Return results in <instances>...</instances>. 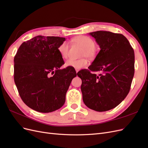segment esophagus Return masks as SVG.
Instances as JSON below:
<instances>
[{"instance_id":"obj_1","label":"esophagus","mask_w":148,"mask_h":148,"mask_svg":"<svg viewBox=\"0 0 148 148\" xmlns=\"http://www.w3.org/2000/svg\"><path fill=\"white\" fill-rule=\"evenodd\" d=\"M79 71V70L78 69H76V72H77V73H78V71Z\"/></svg>"}]
</instances>
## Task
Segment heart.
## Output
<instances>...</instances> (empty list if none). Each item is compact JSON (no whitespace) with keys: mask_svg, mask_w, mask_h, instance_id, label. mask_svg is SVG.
<instances>
[{"mask_svg":"<svg viewBox=\"0 0 148 148\" xmlns=\"http://www.w3.org/2000/svg\"><path fill=\"white\" fill-rule=\"evenodd\" d=\"M74 42L77 43L83 48L82 56L86 57L88 59H92L96 55L95 41L91 38L88 36H78L73 39ZM69 45L67 42H62L58 47V51L62 57L66 59L69 56ZM87 60L85 59L79 60L69 59L65 62L66 66H70L75 69H80L87 65Z\"/></svg>","mask_w":148,"mask_h":148,"instance_id":"1","label":"heart"}]
</instances>
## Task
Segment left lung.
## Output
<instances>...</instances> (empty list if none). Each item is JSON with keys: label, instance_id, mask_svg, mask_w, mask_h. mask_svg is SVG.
I'll return each mask as SVG.
<instances>
[{"label": "left lung", "instance_id": "obj_1", "mask_svg": "<svg viewBox=\"0 0 148 148\" xmlns=\"http://www.w3.org/2000/svg\"><path fill=\"white\" fill-rule=\"evenodd\" d=\"M101 50L89 69L77 73L83 100L89 109L104 112L117 107L130 89L135 73V53L122 34L97 31L89 33ZM102 71L97 75L91 71Z\"/></svg>", "mask_w": 148, "mask_h": 148}]
</instances>
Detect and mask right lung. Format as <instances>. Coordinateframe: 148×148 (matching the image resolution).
Here are the masks:
<instances>
[{"mask_svg":"<svg viewBox=\"0 0 148 148\" xmlns=\"http://www.w3.org/2000/svg\"><path fill=\"white\" fill-rule=\"evenodd\" d=\"M65 38L37 36L24 42L14 57V81L25 104L36 111L49 113L60 109L75 69H61L64 61L58 47Z\"/></svg>","mask_w":148,"mask_h":148,"instance_id":"right-lung-1","label":"right lung"}]
</instances>
